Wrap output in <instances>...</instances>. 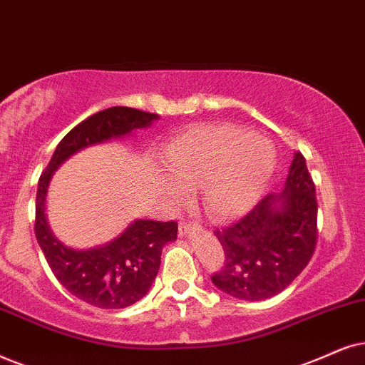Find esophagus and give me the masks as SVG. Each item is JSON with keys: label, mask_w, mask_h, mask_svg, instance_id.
<instances>
[{"label": "esophagus", "mask_w": 365, "mask_h": 365, "mask_svg": "<svg viewBox=\"0 0 365 365\" xmlns=\"http://www.w3.org/2000/svg\"><path fill=\"white\" fill-rule=\"evenodd\" d=\"M197 227H200V225H198L197 222H190V220H183V222H180V236H185L187 232H190L192 229H197Z\"/></svg>", "instance_id": "esophagus-1"}]
</instances>
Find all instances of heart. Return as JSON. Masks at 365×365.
Masks as SVG:
<instances>
[{
	"label": "heart",
	"instance_id": "obj_1",
	"mask_svg": "<svg viewBox=\"0 0 365 365\" xmlns=\"http://www.w3.org/2000/svg\"><path fill=\"white\" fill-rule=\"evenodd\" d=\"M175 182L172 195L185 200L187 188H202V205L214 219L246 214L273 177L276 153L264 138L232 124L192 128L161 151Z\"/></svg>",
	"mask_w": 365,
	"mask_h": 365
}]
</instances>
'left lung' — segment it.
Instances as JSON below:
<instances>
[{
  "label": "left lung",
  "mask_w": 365,
  "mask_h": 365,
  "mask_svg": "<svg viewBox=\"0 0 365 365\" xmlns=\"http://www.w3.org/2000/svg\"><path fill=\"white\" fill-rule=\"evenodd\" d=\"M317 214L315 183L298 151L281 195L269 193L242 219L215 229L225 261L212 274V283L249 302L281 293L315 252Z\"/></svg>",
  "instance_id": "1"
}]
</instances>
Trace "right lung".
Listing matches in <instances>:
<instances>
[{
    "label": "right lung",
    "mask_w": 365,
    "mask_h": 365,
    "mask_svg": "<svg viewBox=\"0 0 365 365\" xmlns=\"http://www.w3.org/2000/svg\"><path fill=\"white\" fill-rule=\"evenodd\" d=\"M156 118L158 114L124 106L92 114L62 138L38 178L35 200L36 241L60 284L92 307L116 310L135 305L145 297L160 269L161 249L177 239L178 224L177 220H135L113 242L89 251H76L58 242L45 220L48 182L71 155L94 143L150 126Z\"/></svg>",
    "instance_id": "right-lung-1"
}]
</instances>
